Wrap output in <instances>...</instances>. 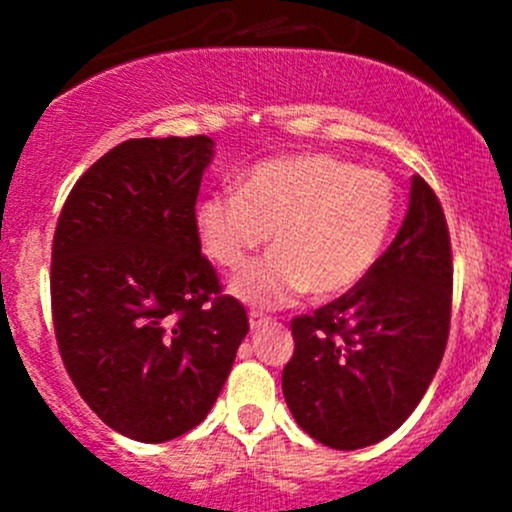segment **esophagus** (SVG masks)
<instances>
[{
    "mask_svg": "<svg viewBox=\"0 0 512 512\" xmlns=\"http://www.w3.org/2000/svg\"><path fill=\"white\" fill-rule=\"evenodd\" d=\"M267 324H272L270 317H265V314H260V312H250V329H252V332H260V329H265Z\"/></svg>",
    "mask_w": 512,
    "mask_h": 512,
    "instance_id": "1",
    "label": "esophagus"
}]
</instances>
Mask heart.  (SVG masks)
<instances>
[{"instance_id":"b5f03b06","label":"heart","mask_w":512,"mask_h":512,"mask_svg":"<svg viewBox=\"0 0 512 512\" xmlns=\"http://www.w3.org/2000/svg\"><path fill=\"white\" fill-rule=\"evenodd\" d=\"M396 213L394 183L329 153H299L252 165L237 193H213L195 208L205 252L240 270L272 232L275 252L230 282L237 299L282 307L302 292L334 299L371 272Z\"/></svg>"}]
</instances>
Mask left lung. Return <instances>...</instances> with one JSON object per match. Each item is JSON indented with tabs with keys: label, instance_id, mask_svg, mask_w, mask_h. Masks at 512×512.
<instances>
[{
	"label": "left lung",
	"instance_id": "left-lung-1",
	"mask_svg": "<svg viewBox=\"0 0 512 512\" xmlns=\"http://www.w3.org/2000/svg\"><path fill=\"white\" fill-rule=\"evenodd\" d=\"M451 289L446 218L431 185L414 175L404 225L369 275L312 317L292 319L282 391L302 431L337 451L391 436L446 352Z\"/></svg>",
	"mask_w": 512,
	"mask_h": 512
}]
</instances>
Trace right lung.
<instances>
[{
	"label": "right lung",
	"mask_w": 512,
	"mask_h": 512,
	"mask_svg": "<svg viewBox=\"0 0 512 512\" xmlns=\"http://www.w3.org/2000/svg\"><path fill=\"white\" fill-rule=\"evenodd\" d=\"M213 138H133L66 198L51 247L56 342L106 426L163 443L223 391L247 312L200 255L195 200Z\"/></svg>",
	"instance_id": "obj_1"
}]
</instances>
